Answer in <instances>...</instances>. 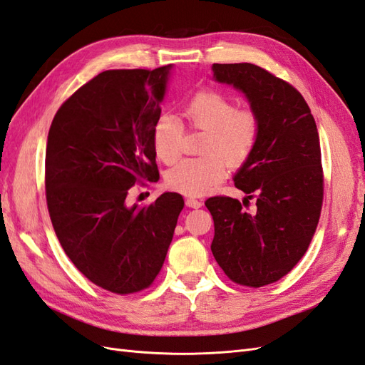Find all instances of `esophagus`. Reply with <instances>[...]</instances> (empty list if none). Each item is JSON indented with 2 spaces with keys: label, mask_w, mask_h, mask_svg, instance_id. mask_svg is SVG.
I'll list each match as a JSON object with an SVG mask.
<instances>
[{
  "label": "esophagus",
  "mask_w": 365,
  "mask_h": 365,
  "mask_svg": "<svg viewBox=\"0 0 365 365\" xmlns=\"http://www.w3.org/2000/svg\"><path fill=\"white\" fill-rule=\"evenodd\" d=\"M185 205L187 207H192V209H200V207L202 205V202L198 201L196 198H187L185 200Z\"/></svg>",
  "instance_id": "esophagus-1"
}]
</instances>
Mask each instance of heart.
I'll use <instances>...</instances> for the list:
<instances>
[{
	"label": "heart",
	"mask_w": 365,
	"mask_h": 365,
	"mask_svg": "<svg viewBox=\"0 0 365 365\" xmlns=\"http://www.w3.org/2000/svg\"><path fill=\"white\" fill-rule=\"evenodd\" d=\"M184 115L193 127L207 132L201 158H185L165 173V184L184 195H202L220 184L230 165H241L255 149L259 121L252 110L238 107L220 92L204 91L185 104ZM184 127L173 113H163L153 125V150L165 164L180 158Z\"/></svg>",
	"instance_id": "heart-1"
}]
</instances>
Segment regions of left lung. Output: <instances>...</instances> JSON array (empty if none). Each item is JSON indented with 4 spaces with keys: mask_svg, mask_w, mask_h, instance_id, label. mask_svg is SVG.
<instances>
[{
    "mask_svg": "<svg viewBox=\"0 0 365 365\" xmlns=\"http://www.w3.org/2000/svg\"><path fill=\"white\" fill-rule=\"evenodd\" d=\"M213 80L233 86L258 116L255 149L233 181L245 193L205 201L215 222L212 253L227 277L261 287L281 279L307 252L322 205L319 135L302 95L264 68L213 64ZM255 195V207L243 205Z\"/></svg>",
    "mask_w": 365,
    "mask_h": 365,
    "instance_id": "8db88e82",
    "label": "left lung"
}]
</instances>
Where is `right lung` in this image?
I'll list each match as a JSON object with an SVG mask.
<instances>
[{"label":"right lung","mask_w":365,"mask_h":365,"mask_svg":"<svg viewBox=\"0 0 365 365\" xmlns=\"http://www.w3.org/2000/svg\"><path fill=\"white\" fill-rule=\"evenodd\" d=\"M173 64L106 71L68 98L47 136L46 198L66 255L98 287L127 294L160 273L184 207L164 192L127 204L138 180L158 176L152 135Z\"/></svg>","instance_id":"obj_1"}]
</instances>
